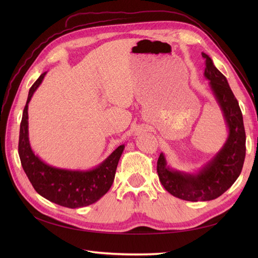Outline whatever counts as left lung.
<instances>
[{"label":"left lung","mask_w":258,"mask_h":258,"mask_svg":"<svg viewBox=\"0 0 258 258\" xmlns=\"http://www.w3.org/2000/svg\"><path fill=\"white\" fill-rule=\"evenodd\" d=\"M205 76L210 81L228 128V138L222 150L198 173H185L170 169L165 155L157 161L159 181L174 197L187 201H209L220 197L240 175L245 158V130L238 101L226 77L218 71L207 53Z\"/></svg>","instance_id":"1"}]
</instances>
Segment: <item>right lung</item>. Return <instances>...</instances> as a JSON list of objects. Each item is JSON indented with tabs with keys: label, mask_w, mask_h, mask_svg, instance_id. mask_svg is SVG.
<instances>
[{
	"label": "right lung",
	"mask_w": 258,
	"mask_h": 258,
	"mask_svg": "<svg viewBox=\"0 0 258 258\" xmlns=\"http://www.w3.org/2000/svg\"><path fill=\"white\" fill-rule=\"evenodd\" d=\"M45 75L46 72L30 88L22 113L18 144L21 166L34 189L53 204L71 209L92 205L111 188L124 145L117 147L102 163L88 171L54 168L35 156L29 142L28 104Z\"/></svg>",
	"instance_id": "right-lung-1"
}]
</instances>
